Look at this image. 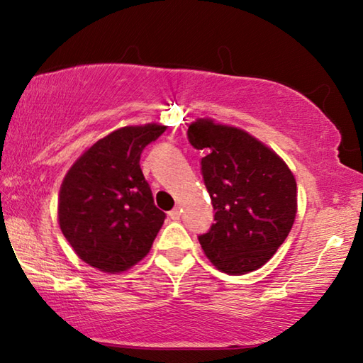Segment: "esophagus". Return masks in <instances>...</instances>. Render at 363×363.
<instances>
[{
  "label": "esophagus",
  "instance_id": "34e87169",
  "mask_svg": "<svg viewBox=\"0 0 363 363\" xmlns=\"http://www.w3.org/2000/svg\"><path fill=\"white\" fill-rule=\"evenodd\" d=\"M169 216H171L172 220H179V218H181V208H179V207L172 208L171 212H169Z\"/></svg>",
  "mask_w": 363,
  "mask_h": 363
}]
</instances>
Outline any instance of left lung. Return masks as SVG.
Here are the masks:
<instances>
[{"label":"left lung","instance_id":"obj_1","mask_svg":"<svg viewBox=\"0 0 363 363\" xmlns=\"http://www.w3.org/2000/svg\"><path fill=\"white\" fill-rule=\"evenodd\" d=\"M187 138L205 155L200 166L215 223L199 242L230 275L262 267L282 246L296 215V182L285 161L245 130L197 118Z\"/></svg>","mask_w":363,"mask_h":363}]
</instances>
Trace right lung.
Segmentation results:
<instances>
[{
  "mask_svg": "<svg viewBox=\"0 0 363 363\" xmlns=\"http://www.w3.org/2000/svg\"><path fill=\"white\" fill-rule=\"evenodd\" d=\"M164 130L158 123L113 130L79 156L62 182V233L79 259L102 272H123L142 261L164 223L140 167L142 151Z\"/></svg>",
  "mask_w": 363,
  "mask_h": 363,
  "instance_id": "add662e5",
  "label": "right lung"
}]
</instances>
